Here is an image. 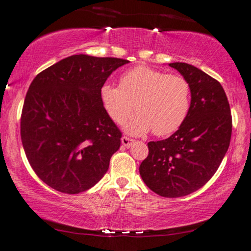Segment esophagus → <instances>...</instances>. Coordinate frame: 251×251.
<instances>
[{
    "label": "esophagus",
    "mask_w": 251,
    "mask_h": 251,
    "mask_svg": "<svg viewBox=\"0 0 251 251\" xmlns=\"http://www.w3.org/2000/svg\"><path fill=\"white\" fill-rule=\"evenodd\" d=\"M133 142H134V140H133V139H131V138H128V136H123V138H122V144H123V146H125L126 148L131 147Z\"/></svg>",
    "instance_id": "1"
}]
</instances>
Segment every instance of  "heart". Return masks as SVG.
<instances>
[{
	"mask_svg": "<svg viewBox=\"0 0 251 251\" xmlns=\"http://www.w3.org/2000/svg\"><path fill=\"white\" fill-rule=\"evenodd\" d=\"M100 102L113 123L126 126L129 134L169 135L177 131L191 106V87L185 77L158 69L138 66L120 76L119 87L105 83L100 88Z\"/></svg>",
	"mask_w": 251,
	"mask_h": 251,
	"instance_id": "1",
	"label": "heart"
}]
</instances>
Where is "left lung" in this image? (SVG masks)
Instances as JSON below:
<instances>
[{
	"instance_id": "obj_1",
	"label": "left lung",
	"mask_w": 251,
	"mask_h": 251,
	"mask_svg": "<svg viewBox=\"0 0 251 251\" xmlns=\"http://www.w3.org/2000/svg\"><path fill=\"white\" fill-rule=\"evenodd\" d=\"M191 87V106L180 127L168 139L148 142L139 168L151 191L177 198L197 191L212 178L229 147L231 113L223 85L195 66L169 63Z\"/></svg>"
}]
</instances>
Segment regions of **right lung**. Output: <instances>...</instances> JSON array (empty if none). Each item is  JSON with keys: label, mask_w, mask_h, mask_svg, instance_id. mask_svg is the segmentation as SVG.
Listing matches in <instances>:
<instances>
[{"label": "right lung", "mask_w": 251, "mask_h": 251, "mask_svg": "<svg viewBox=\"0 0 251 251\" xmlns=\"http://www.w3.org/2000/svg\"><path fill=\"white\" fill-rule=\"evenodd\" d=\"M127 62L72 55L33 78L22 110V144L34 173L52 189L75 195L105 175L122 132L104 110L100 88Z\"/></svg>", "instance_id": "1"}]
</instances>
